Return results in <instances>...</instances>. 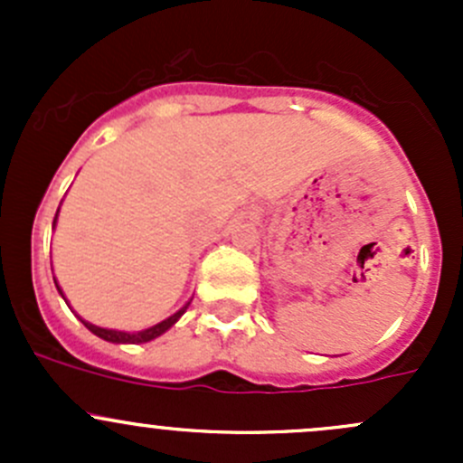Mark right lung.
Instances as JSON below:
<instances>
[{
  "label": "right lung",
  "instance_id": "obj_1",
  "mask_svg": "<svg viewBox=\"0 0 463 463\" xmlns=\"http://www.w3.org/2000/svg\"><path fill=\"white\" fill-rule=\"evenodd\" d=\"M53 223H55V219H53ZM58 291H60V287H58ZM60 293H62V291H60ZM185 309H188V305H185L181 311H176L175 316H170V318H167V320L158 322V325L149 326V329H145V331H138V334H128V331H114V329H102V326L89 325V322H85V320H82V322H85V326H87L89 331H91V334L100 335L102 340H109V343H132V345H138V343H147V340L156 338V335H161L163 331L170 329V326L175 325V322L179 320L181 316H184Z\"/></svg>",
  "mask_w": 463,
  "mask_h": 463
}]
</instances>
